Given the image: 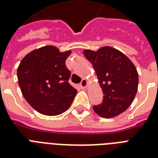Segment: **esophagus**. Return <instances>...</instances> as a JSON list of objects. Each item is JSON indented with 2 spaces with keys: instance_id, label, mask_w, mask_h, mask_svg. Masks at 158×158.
Instances as JSON below:
<instances>
[{
  "instance_id": "esophagus-1",
  "label": "esophagus",
  "mask_w": 158,
  "mask_h": 158,
  "mask_svg": "<svg viewBox=\"0 0 158 158\" xmlns=\"http://www.w3.org/2000/svg\"><path fill=\"white\" fill-rule=\"evenodd\" d=\"M80 87H81V89H86L87 86H88V81H87V79H82L81 83H80Z\"/></svg>"
}]
</instances>
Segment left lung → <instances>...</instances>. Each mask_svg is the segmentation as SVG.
<instances>
[{
  "label": "left lung",
  "mask_w": 158,
  "mask_h": 158,
  "mask_svg": "<svg viewBox=\"0 0 158 158\" xmlns=\"http://www.w3.org/2000/svg\"><path fill=\"white\" fill-rule=\"evenodd\" d=\"M84 54L94 65L104 94L102 102L94 106V111L104 118L124 112L138 90L139 74L135 64L124 53L111 47H103L97 52L84 50Z\"/></svg>",
  "instance_id": "left-lung-1"
}]
</instances>
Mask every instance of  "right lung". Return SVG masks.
Segmentation results:
<instances>
[{
  "label": "right lung",
  "instance_id": "1",
  "mask_svg": "<svg viewBox=\"0 0 158 158\" xmlns=\"http://www.w3.org/2000/svg\"><path fill=\"white\" fill-rule=\"evenodd\" d=\"M70 51L60 52L53 46L33 50L21 60L18 83L29 105L41 114L57 115L70 106L77 90L69 84L65 60Z\"/></svg>",
  "mask_w": 158,
  "mask_h": 158
}]
</instances>
